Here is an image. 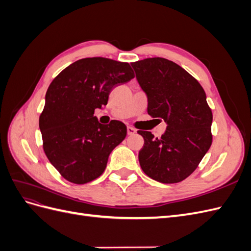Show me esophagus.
Wrapping results in <instances>:
<instances>
[{
	"mask_svg": "<svg viewBox=\"0 0 251 251\" xmlns=\"http://www.w3.org/2000/svg\"><path fill=\"white\" fill-rule=\"evenodd\" d=\"M136 133V130L132 126H127V134L128 135H134Z\"/></svg>",
	"mask_w": 251,
	"mask_h": 251,
	"instance_id": "34e87169",
	"label": "esophagus"
}]
</instances>
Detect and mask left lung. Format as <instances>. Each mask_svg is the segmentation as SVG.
I'll return each mask as SVG.
<instances>
[{"label":"left lung","mask_w":251,"mask_h":251,"mask_svg":"<svg viewBox=\"0 0 251 251\" xmlns=\"http://www.w3.org/2000/svg\"><path fill=\"white\" fill-rule=\"evenodd\" d=\"M131 66L147 94L148 113L166 124L160 138L138 131L144 138L140 166L151 179L177 183L197 169L211 146L212 113L206 94L198 80L172 60L151 57Z\"/></svg>","instance_id":"8db88e82"}]
</instances>
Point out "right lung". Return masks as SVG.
I'll use <instances>...</instances> for the list:
<instances>
[{"mask_svg": "<svg viewBox=\"0 0 251 251\" xmlns=\"http://www.w3.org/2000/svg\"><path fill=\"white\" fill-rule=\"evenodd\" d=\"M132 78L127 63L88 57L68 66L50 83L40 130L45 154L66 180L85 184L104 172L126 126L118 120L101 125L94 111L108 103L114 87Z\"/></svg>", "mask_w": 251, "mask_h": 251, "instance_id": "obj_1", "label": "right lung"}]
</instances>
